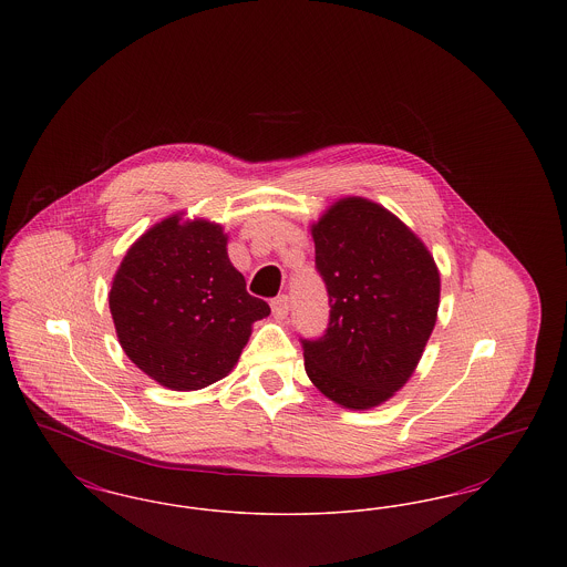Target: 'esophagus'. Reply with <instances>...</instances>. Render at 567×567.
Returning <instances> with one entry per match:
<instances>
[{"mask_svg": "<svg viewBox=\"0 0 567 567\" xmlns=\"http://www.w3.org/2000/svg\"><path fill=\"white\" fill-rule=\"evenodd\" d=\"M289 308H291L289 296H278L271 299V312L276 319H285L289 315Z\"/></svg>", "mask_w": 567, "mask_h": 567, "instance_id": "esophagus-1", "label": "esophagus"}]
</instances>
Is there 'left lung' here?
Returning <instances> with one entry per match:
<instances>
[{"label":"left lung","instance_id":"1","mask_svg":"<svg viewBox=\"0 0 567 567\" xmlns=\"http://www.w3.org/2000/svg\"><path fill=\"white\" fill-rule=\"evenodd\" d=\"M312 238L329 323L319 338H299L306 374L340 405L382 404L404 386L432 336L433 257L398 216L361 197L331 206Z\"/></svg>","mask_w":567,"mask_h":567}]
</instances>
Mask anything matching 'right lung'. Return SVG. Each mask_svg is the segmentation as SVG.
Masks as SVG:
<instances>
[{
	"mask_svg": "<svg viewBox=\"0 0 567 567\" xmlns=\"http://www.w3.org/2000/svg\"><path fill=\"white\" fill-rule=\"evenodd\" d=\"M220 225L178 216L127 250L110 289L118 342L135 365L174 391L227 377L270 306L246 291Z\"/></svg>",
	"mask_w": 567,
	"mask_h": 567,
	"instance_id": "1",
	"label": "right lung"
}]
</instances>
